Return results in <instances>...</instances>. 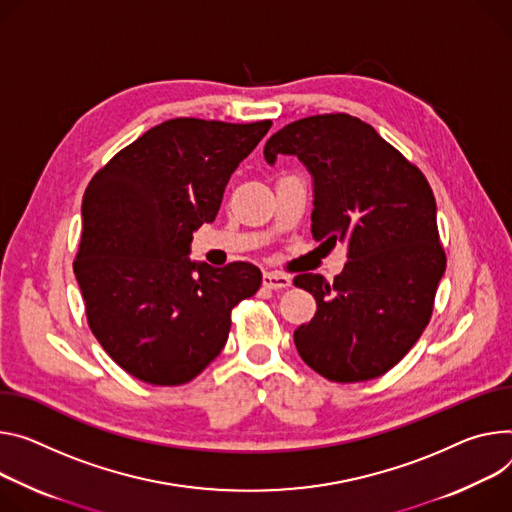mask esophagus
Masks as SVG:
<instances>
[{"mask_svg": "<svg viewBox=\"0 0 512 512\" xmlns=\"http://www.w3.org/2000/svg\"><path fill=\"white\" fill-rule=\"evenodd\" d=\"M263 286L269 290H284L292 286V277L277 273V271H265L263 273Z\"/></svg>", "mask_w": 512, "mask_h": 512, "instance_id": "34e87169", "label": "esophagus"}]
</instances>
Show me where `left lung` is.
Returning <instances> with one entry per match:
<instances>
[{
    "label": "left lung",
    "instance_id": "left-lung-1",
    "mask_svg": "<svg viewBox=\"0 0 512 512\" xmlns=\"http://www.w3.org/2000/svg\"><path fill=\"white\" fill-rule=\"evenodd\" d=\"M263 155L269 165L298 157L312 177V237L349 249L333 284L318 273L294 280L316 300L294 333L300 357L333 382L380 378L425 331L445 273L429 181L349 114L296 120Z\"/></svg>",
    "mask_w": 512,
    "mask_h": 512
}]
</instances>
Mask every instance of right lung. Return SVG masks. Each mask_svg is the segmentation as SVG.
Instances as JSON below:
<instances>
[{
    "mask_svg": "<svg viewBox=\"0 0 512 512\" xmlns=\"http://www.w3.org/2000/svg\"><path fill=\"white\" fill-rule=\"evenodd\" d=\"M271 128L173 118L122 149L83 194L75 277L91 333L136 380L179 386L218 357L230 310L261 286L251 263L192 261V235Z\"/></svg>",
    "mask_w": 512,
    "mask_h": 512,
    "instance_id": "add662e5",
    "label": "right lung"
}]
</instances>
